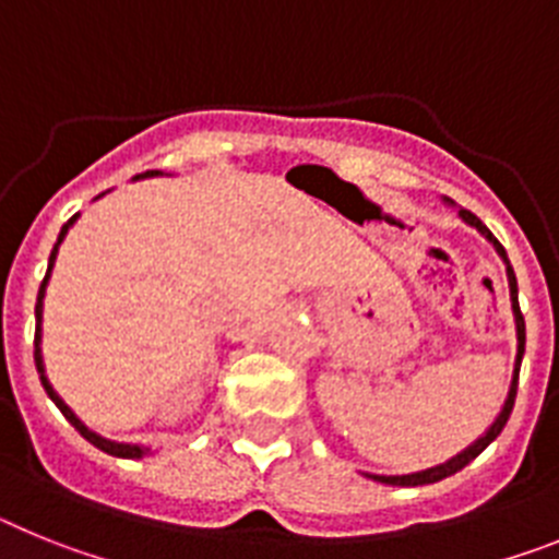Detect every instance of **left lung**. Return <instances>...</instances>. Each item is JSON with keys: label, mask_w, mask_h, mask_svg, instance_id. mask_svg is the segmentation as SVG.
<instances>
[{"label": "left lung", "mask_w": 559, "mask_h": 559, "mask_svg": "<svg viewBox=\"0 0 559 559\" xmlns=\"http://www.w3.org/2000/svg\"><path fill=\"white\" fill-rule=\"evenodd\" d=\"M441 202L448 207H459L453 202V199L441 197ZM459 216L464 225H469L473 230H478L484 236V239L489 241V245L495 247V252L501 255L503 266H507V284H509V307H512V320H514V340H518V348H514V366H512V380H509V391H507V400H503L501 411H498V416L492 419V425L484 430L478 439L473 441V444H467V448L461 450V453H455L453 459H448L444 464H436V467H427V469H419V473H407V475H377V473H366V478H371V481L377 484H388V487H425V484H436L441 481V478H450V475H455L459 469H464L469 464V461L475 459V455H481L484 450L492 444L498 436H501L503 425H507L509 414H512V405H514V394H518V373H521V360H523V352H526V323H523V314H521V307H518V278H514V270L512 264H509L507 259V250L501 247V241L495 239L492 233H489V227L484 225L475 213L464 211V207H459Z\"/></svg>", "instance_id": "8db88e82"}]
</instances>
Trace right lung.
<instances>
[{"label":"right lung","mask_w":559,"mask_h":559,"mask_svg":"<svg viewBox=\"0 0 559 559\" xmlns=\"http://www.w3.org/2000/svg\"><path fill=\"white\" fill-rule=\"evenodd\" d=\"M152 177H163V171H143L138 174V177H132V182H138V179H152ZM165 177H171V174H165ZM109 193V191H106ZM106 193H98L95 199L106 197ZM78 216L81 213H75L70 222H67L64 227H61V233H58V241L52 245V252H50V261H47V275L45 281H41V286H38V298H36V368H38V377H41V385H45L47 396H50L52 402H56V407L61 411V414L67 416V421H70L72 427H75L78 433L84 436L90 444H95L98 450H104V453L115 455V459H145V455H154L152 448H145V444H132V441H115V439H106V436L95 433L92 427H86L84 421L78 419V414L72 411L70 405H67L61 396H58V391L52 388L50 377H47V368H45V354H41V318H45V295H47V284H50V275H52V266H56V259H58V247H61V241L67 239V233L72 230V225L78 222Z\"/></svg>","instance_id":"add662e5"}]
</instances>
